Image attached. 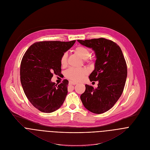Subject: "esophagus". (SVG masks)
<instances>
[{"mask_svg":"<svg viewBox=\"0 0 150 150\" xmlns=\"http://www.w3.org/2000/svg\"><path fill=\"white\" fill-rule=\"evenodd\" d=\"M77 83L76 82H74V81H69V84H71V85H75Z\"/></svg>","mask_w":150,"mask_h":150,"instance_id":"esophagus-1","label":"esophagus"}]
</instances>
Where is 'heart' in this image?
<instances>
[{"instance_id":"heart-1","label":"heart","mask_w":150,"mask_h":150,"mask_svg":"<svg viewBox=\"0 0 150 150\" xmlns=\"http://www.w3.org/2000/svg\"><path fill=\"white\" fill-rule=\"evenodd\" d=\"M75 52L78 54L81 58L88 61L91 59L89 56L91 55V51L89 49L83 46H78L74 49ZM67 55L66 53L63 54L60 58V63L62 66H64L67 63ZM87 74V71L84 69H77L71 68L69 69L66 73V76L69 79L74 81H80L84 78Z\"/></svg>"}]
</instances>
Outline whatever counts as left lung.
Here are the masks:
<instances>
[{"mask_svg": "<svg viewBox=\"0 0 150 150\" xmlns=\"http://www.w3.org/2000/svg\"><path fill=\"white\" fill-rule=\"evenodd\" d=\"M78 42L95 51V69L88 78L91 81H98L97 88L86 84L81 100L90 112L103 113L115 104L123 92L127 76L125 59L120 47L110 40L99 38Z\"/></svg>", "mask_w": 150, "mask_h": 150, "instance_id": "8db88e82", "label": "left lung"}]
</instances>
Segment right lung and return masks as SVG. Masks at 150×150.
Segmentation results:
<instances>
[{
  "mask_svg": "<svg viewBox=\"0 0 150 150\" xmlns=\"http://www.w3.org/2000/svg\"><path fill=\"white\" fill-rule=\"evenodd\" d=\"M76 40L44 41L30 46L21 64V81L29 102L38 110L52 113L63 104L67 94L69 81L59 85L51 81L53 74L62 71L60 58Z\"/></svg>",
  "mask_w": 150,
  "mask_h": 150,
  "instance_id": "right-lung-1",
  "label": "right lung"
}]
</instances>
